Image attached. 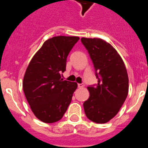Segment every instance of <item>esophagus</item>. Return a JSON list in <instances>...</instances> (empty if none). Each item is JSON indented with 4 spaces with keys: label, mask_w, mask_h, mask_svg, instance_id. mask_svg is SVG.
I'll use <instances>...</instances> for the list:
<instances>
[{
    "label": "esophagus",
    "mask_w": 148,
    "mask_h": 148,
    "mask_svg": "<svg viewBox=\"0 0 148 148\" xmlns=\"http://www.w3.org/2000/svg\"><path fill=\"white\" fill-rule=\"evenodd\" d=\"M77 86H78V88H83V87H84L85 85H84V83H78Z\"/></svg>",
    "instance_id": "esophagus-1"
}]
</instances>
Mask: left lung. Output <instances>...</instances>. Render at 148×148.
<instances>
[{
    "instance_id": "8db88e82",
    "label": "left lung",
    "mask_w": 148,
    "mask_h": 148,
    "mask_svg": "<svg viewBox=\"0 0 148 148\" xmlns=\"http://www.w3.org/2000/svg\"><path fill=\"white\" fill-rule=\"evenodd\" d=\"M95 69L97 84L87 87L90 96L83 103L86 115L104 124L118 114L127 97L129 79L125 65L116 50L101 38H82Z\"/></svg>"
}]
</instances>
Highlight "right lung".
<instances>
[{"label": "right lung", "mask_w": 148, "mask_h": 148, "mask_svg": "<svg viewBox=\"0 0 148 148\" xmlns=\"http://www.w3.org/2000/svg\"><path fill=\"white\" fill-rule=\"evenodd\" d=\"M79 39L77 36H55L44 42L33 56L24 74L23 90L37 119L45 123L63 117L77 83L63 80L67 56Z\"/></svg>", "instance_id": "1"}]
</instances>
